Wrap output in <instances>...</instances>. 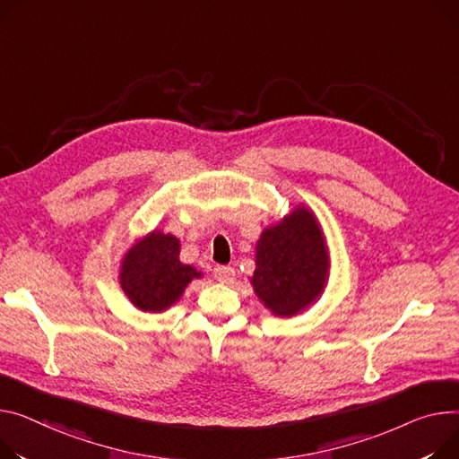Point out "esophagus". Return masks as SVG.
<instances>
[{
	"instance_id": "obj_1",
	"label": "esophagus",
	"mask_w": 459,
	"mask_h": 459,
	"mask_svg": "<svg viewBox=\"0 0 459 459\" xmlns=\"http://www.w3.org/2000/svg\"><path fill=\"white\" fill-rule=\"evenodd\" d=\"M213 277H216V281H220L223 284H229L234 281L236 271L230 265H216L213 267Z\"/></svg>"
}]
</instances>
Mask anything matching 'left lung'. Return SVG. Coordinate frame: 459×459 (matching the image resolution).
Returning a JSON list of instances; mask_svg holds the SVG:
<instances>
[{
  "label": "left lung",
  "instance_id": "1",
  "mask_svg": "<svg viewBox=\"0 0 459 459\" xmlns=\"http://www.w3.org/2000/svg\"><path fill=\"white\" fill-rule=\"evenodd\" d=\"M328 273V255L312 212L293 216L262 232L253 286L277 316H293L319 297Z\"/></svg>",
  "mask_w": 459,
  "mask_h": 459
}]
</instances>
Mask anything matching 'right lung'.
<instances>
[{"label":"right lung","instance_id":"1","mask_svg":"<svg viewBox=\"0 0 459 459\" xmlns=\"http://www.w3.org/2000/svg\"><path fill=\"white\" fill-rule=\"evenodd\" d=\"M178 247L175 236L151 232L127 253L119 282L136 308L166 310L178 300L190 281L201 277L192 265L178 262Z\"/></svg>","mask_w":459,"mask_h":459}]
</instances>
